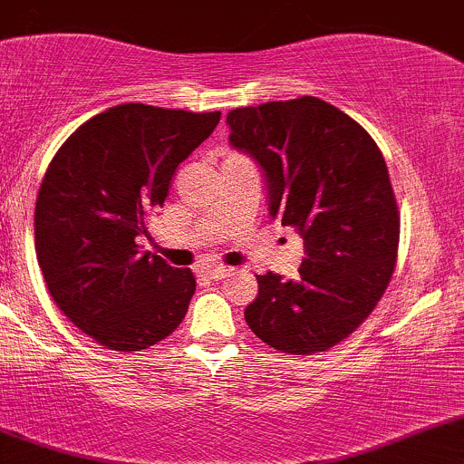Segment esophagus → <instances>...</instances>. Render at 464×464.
<instances>
[{"instance_id": "34e87169", "label": "esophagus", "mask_w": 464, "mask_h": 464, "mask_svg": "<svg viewBox=\"0 0 464 464\" xmlns=\"http://www.w3.org/2000/svg\"><path fill=\"white\" fill-rule=\"evenodd\" d=\"M205 273L209 275L211 279L220 281V279H225V276L231 275V273H233V268H228V266H207Z\"/></svg>"}]
</instances>
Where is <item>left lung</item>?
Returning a JSON list of instances; mask_svg holds the SVG:
<instances>
[{
  "instance_id": "left-lung-1",
  "label": "left lung",
  "mask_w": 464,
  "mask_h": 464,
  "mask_svg": "<svg viewBox=\"0 0 464 464\" xmlns=\"http://www.w3.org/2000/svg\"><path fill=\"white\" fill-rule=\"evenodd\" d=\"M227 124L231 146L262 165L270 216L305 242L299 279L257 275L244 318L284 353L332 349L375 310L395 270L399 209L384 154L358 121L312 95L236 109Z\"/></svg>"
}]
</instances>
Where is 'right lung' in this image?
Masks as SVG:
<instances>
[{
  "label": "right lung",
  "mask_w": 464,
  "mask_h": 464,
  "mask_svg": "<svg viewBox=\"0 0 464 464\" xmlns=\"http://www.w3.org/2000/svg\"><path fill=\"white\" fill-rule=\"evenodd\" d=\"M220 111L120 104L58 148L36 196L34 244L52 299L111 351L168 338L196 292L189 268L140 250L177 168L214 132Z\"/></svg>",
  "instance_id": "right-lung-1"
}]
</instances>
